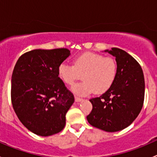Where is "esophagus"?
I'll return each mask as SVG.
<instances>
[{
    "mask_svg": "<svg viewBox=\"0 0 157 157\" xmlns=\"http://www.w3.org/2000/svg\"><path fill=\"white\" fill-rule=\"evenodd\" d=\"M82 100H83V99H82V98L75 96V101H76V102H81Z\"/></svg>",
    "mask_w": 157,
    "mask_h": 157,
    "instance_id": "obj_1",
    "label": "esophagus"
}]
</instances>
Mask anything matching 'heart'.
<instances>
[{
  "instance_id": "b5f03b06",
  "label": "heart",
  "mask_w": 157,
  "mask_h": 157,
  "mask_svg": "<svg viewBox=\"0 0 157 157\" xmlns=\"http://www.w3.org/2000/svg\"><path fill=\"white\" fill-rule=\"evenodd\" d=\"M58 74L68 86H73L82 74L83 81L73 87V91L77 95L86 96L93 90L96 94H101L113 85L118 74V63L112 57L85 52L74 58V65L67 62L61 63Z\"/></svg>"
}]
</instances>
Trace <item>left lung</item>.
<instances>
[{
  "mask_svg": "<svg viewBox=\"0 0 157 157\" xmlns=\"http://www.w3.org/2000/svg\"><path fill=\"white\" fill-rule=\"evenodd\" d=\"M108 52L115 57L118 74L109 90L90 99L93 109L86 118L93 127L115 132L128 127L140 112L145 83L141 67L131 55L118 48Z\"/></svg>",
  "mask_w": 157,
  "mask_h": 157,
  "instance_id": "1",
  "label": "left lung"
}]
</instances>
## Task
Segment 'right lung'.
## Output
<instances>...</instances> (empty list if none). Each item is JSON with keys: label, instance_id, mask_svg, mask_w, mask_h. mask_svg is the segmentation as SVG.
Masks as SVG:
<instances>
[{"label": "right lung", "instance_id": "1", "mask_svg": "<svg viewBox=\"0 0 157 157\" xmlns=\"http://www.w3.org/2000/svg\"><path fill=\"white\" fill-rule=\"evenodd\" d=\"M69 55L64 48L35 49L23 54L15 64L10 90L13 108L22 124L37 135H53L65 126L74 96L58 77V67Z\"/></svg>", "mask_w": 157, "mask_h": 157}]
</instances>
